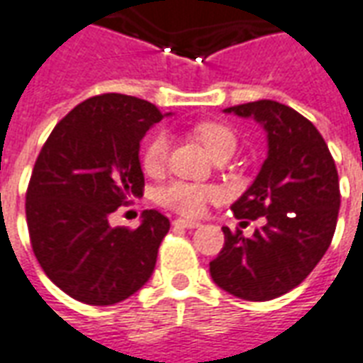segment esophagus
<instances>
[{"label":"esophagus","mask_w":363,"mask_h":363,"mask_svg":"<svg viewBox=\"0 0 363 363\" xmlns=\"http://www.w3.org/2000/svg\"><path fill=\"white\" fill-rule=\"evenodd\" d=\"M173 223H174V225H177V228H186V229H194V228H198V225H200L198 221H194V220H182V218H177V220H174Z\"/></svg>","instance_id":"obj_1"}]
</instances>
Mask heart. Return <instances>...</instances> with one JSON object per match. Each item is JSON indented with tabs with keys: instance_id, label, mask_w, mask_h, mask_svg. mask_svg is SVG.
<instances>
[{
	"instance_id": "b5f03b06",
	"label": "heart",
	"mask_w": 363,
	"mask_h": 363,
	"mask_svg": "<svg viewBox=\"0 0 363 363\" xmlns=\"http://www.w3.org/2000/svg\"><path fill=\"white\" fill-rule=\"evenodd\" d=\"M194 134L200 138L208 150L212 151L213 157L231 155L235 151L237 138L235 134L223 124L218 122H202L194 126ZM171 151V138L167 132H155L151 135L150 142L145 143L142 153V167L145 173L157 174L167 167ZM220 196V190L210 184H198L189 181H171L165 186L155 192V202L167 210H173L182 216H200L204 212L206 206Z\"/></svg>"
}]
</instances>
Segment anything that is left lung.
<instances>
[{
    "mask_svg": "<svg viewBox=\"0 0 363 363\" xmlns=\"http://www.w3.org/2000/svg\"><path fill=\"white\" fill-rule=\"evenodd\" d=\"M225 112L252 116L267 130L268 157L231 206L237 220L262 218L264 225L251 237L221 228L225 241L210 274L235 297L268 301L299 286L327 252L340 208L338 173L319 130L286 104L264 99Z\"/></svg>",
    "mask_w": 363,
    "mask_h": 363,
    "instance_id": "obj_1",
    "label": "left lung"
}]
</instances>
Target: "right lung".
Masks as SVG:
<instances>
[{
	"label": "right lung",
	"instance_id": "right-lung-1",
	"mask_svg": "<svg viewBox=\"0 0 363 363\" xmlns=\"http://www.w3.org/2000/svg\"><path fill=\"white\" fill-rule=\"evenodd\" d=\"M163 120L155 104L120 93L91 96L54 126L27 189L30 247L44 274L87 305H114L150 280L171 223L143 212L138 229L108 216L143 194L140 142Z\"/></svg>",
	"mask_w": 363,
	"mask_h": 363
}]
</instances>
